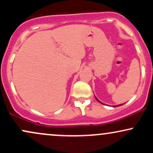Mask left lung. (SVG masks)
I'll return each mask as SVG.
<instances>
[{"label": "left lung", "mask_w": 153, "mask_h": 153, "mask_svg": "<svg viewBox=\"0 0 153 153\" xmlns=\"http://www.w3.org/2000/svg\"><path fill=\"white\" fill-rule=\"evenodd\" d=\"M95 97H96V96H95ZM96 100H97V101H99V103H101V101H99V100H98V99H97V98H96ZM103 104H104V103H103ZM104 105H105V104H104ZM122 105H123V104H120V105H117V106H114V107H115V106H122Z\"/></svg>", "instance_id": "obj_1"}]
</instances>
